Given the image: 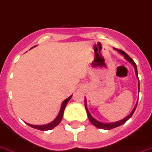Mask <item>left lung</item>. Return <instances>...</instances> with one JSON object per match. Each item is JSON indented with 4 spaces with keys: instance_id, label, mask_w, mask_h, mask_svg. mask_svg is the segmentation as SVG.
<instances>
[{
    "instance_id": "obj_1",
    "label": "left lung",
    "mask_w": 152,
    "mask_h": 152,
    "mask_svg": "<svg viewBox=\"0 0 152 152\" xmlns=\"http://www.w3.org/2000/svg\"><path fill=\"white\" fill-rule=\"evenodd\" d=\"M114 50H115L116 51H118V52L120 54V55H123V57H124V58L127 61H129V63L131 64L133 66H134V70H135V73H136V76L138 78V73H137V65L135 64V62L134 61V60L130 58V57L129 56V55H127V54H126L123 50H119V49H116V48H114ZM139 91H140V83H139V79H138V94H139ZM137 102L136 103V105H135V107H134V108L133 109V111H132L131 112H130V114L128 115L126 117V118H124V119H121V120L119 121H117V122H114V123H102V122H100V121L97 120L96 119H94L92 115H91V114L90 113V112H89L88 108H87V99H86V97H85V108H86V111H87V115H88V118L89 119H90V121H91V123L93 124L94 126H96V127L99 128V129H113V128H115V127H118V126H119L123 125V123H125L126 121L128 120V119H129V118H131V116L133 115V114H134V111H135V109H136L137 108Z\"/></svg>"
}]
</instances>
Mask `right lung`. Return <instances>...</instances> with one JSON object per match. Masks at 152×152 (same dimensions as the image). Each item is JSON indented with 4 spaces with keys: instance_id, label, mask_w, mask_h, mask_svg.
Listing matches in <instances>:
<instances>
[{
    "instance_id": "obj_1",
    "label": "right lung",
    "mask_w": 152,
    "mask_h": 152,
    "mask_svg": "<svg viewBox=\"0 0 152 152\" xmlns=\"http://www.w3.org/2000/svg\"><path fill=\"white\" fill-rule=\"evenodd\" d=\"M34 47H33V48H34ZM72 96V95L69 96L68 98H66V99L64 100L63 102H62L61 105V108H60V111H59L57 117L55 119V120H53L52 122H50V123H48V124H45V125H32V124H29V123H26L28 126H29L34 128V129H40V130H42V131H46V130H50V129H54L55 126H57L58 125L59 123H60V122L61 121V119H62L65 106H66L67 103L69 102V101L71 99Z\"/></svg>"
}]
</instances>
